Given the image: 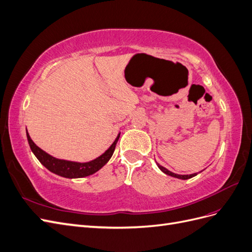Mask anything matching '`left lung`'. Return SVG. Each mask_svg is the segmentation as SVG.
<instances>
[{
	"label": "left lung",
	"mask_w": 252,
	"mask_h": 252,
	"mask_svg": "<svg viewBox=\"0 0 252 252\" xmlns=\"http://www.w3.org/2000/svg\"><path fill=\"white\" fill-rule=\"evenodd\" d=\"M158 168L161 169L164 173H166V174H168V175H170V177H173V178H178V179H182V180H187V179H190V178H192V177H194V175H196V173H192V174H184V175H181V174H177V173H173V172H171V171H169L168 169H166L165 167H163V166H161L159 164H158Z\"/></svg>",
	"instance_id": "obj_1"
}]
</instances>
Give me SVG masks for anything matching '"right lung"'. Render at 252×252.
Instances as JSON below:
<instances>
[{
  "instance_id": "obj_1",
  "label": "right lung",
  "mask_w": 252,
  "mask_h": 252,
  "mask_svg": "<svg viewBox=\"0 0 252 252\" xmlns=\"http://www.w3.org/2000/svg\"><path fill=\"white\" fill-rule=\"evenodd\" d=\"M119 138H120V134L117 136L116 141L113 142L111 146L106 150L101 157H98L95 159H94V161H90L87 163H77V162L64 161V159H59L49 156L44 150H42L41 148L36 146V145L33 143V141L30 139V136L27 132V140L29 143L30 149L32 150L36 158L39 159V161L46 167L49 171L68 179L88 177V175L94 174L97 170H100L112 157L114 149H116V145L119 141Z\"/></svg>"
}]
</instances>
